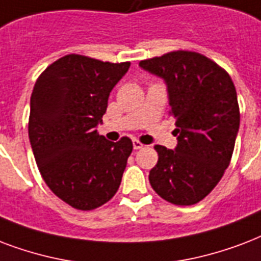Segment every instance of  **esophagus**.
Segmentation results:
<instances>
[{
  "label": "esophagus",
  "mask_w": 261,
  "mask_h": 261,
  "mask_svg": "<svg viewBox=\"0 0 261 261\" xmlns=\"http://www.w3.org/2000/svg\"><path fill=\"white\" fill-rule=\"evenodd\" d=\"M133 146H134V149H142L144 148V144L139 142L138 139H133Z\"/></svg>",
  "instance_id": "obj_1"
}]
</instances>
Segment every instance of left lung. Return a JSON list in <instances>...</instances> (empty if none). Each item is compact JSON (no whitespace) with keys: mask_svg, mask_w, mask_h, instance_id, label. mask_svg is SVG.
Wrapping results in <instances>:
<instances>
[{"mask_svg":"<svg viewBox=\"0 0 261 261\" xmlns=\"http://www.w3.org/2000/svg\"><path fill=\"white\" fill-rule=\"evenodd\" d=\"M139 65L166 81L178 127L175 150L154 146L159 160L149 182L166 201L194 205L214 190L231 162L240 128L236 86L226 69L197 51H170Z\"/></svg>","mask_w":261,"mask_h":261,"instance_id":"8db88e82","label":"left lung"}]
</instances>
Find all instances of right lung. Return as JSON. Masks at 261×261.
Instances as JSON below:
<instances>
[{"mask_svg":"<svg viewBox=\"0 0 261 261\" xmlns=\"http://www.w3.org/2000/svg\"><path fill=\"white\" fill-rule=\"evenodd\" d=\"M128 68L130 61L67 55L35 82L29 119L34 157L47 188L75 210L104 205L120 186L133 142L128 137L108 141L97 124Z\"/></svg>","mask_w":261,"mask_h":261,"instance_id":"add662e5","label":"right lung"}]
</instances>
